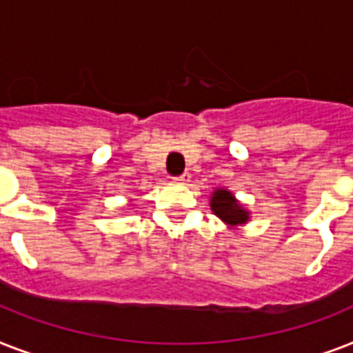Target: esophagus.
I'll return each mask as SVG.
<instances>
[{
    "mask_svg": "<svg viewBox=\"0 0 353 353\" xmlns=\"http://www.w3.org/2000/svg\"><path fill=\"white\" fill-rule=\"evenodd\" d=\"M174 181H177V183H188V181H190V174H188V172H183L181 176L174 177Z\"/></svg>",
    "mask_w": 353,
    "mask_h": 353,
    "instance_id": "esophagus-1",
    "label": "esophagus"
}]
</instances>
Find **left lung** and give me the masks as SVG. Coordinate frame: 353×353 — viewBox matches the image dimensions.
<instances>
[{"mask_svg": "<svg viewBox=\"0 0 353 353\" xmlns=\"http://www.w3.org/2000/svg\"><path fill=\"white\" fill-rule=\"evenodd\" d=\"M210 207L214 210V214L218 218L229 223V225H240L247 221V212L241 209L238 201L232 198V194L229 190H216L210 199Z\"/></svg>", "mask_w": 353, "mask_h": 353, "instance_id": "obj_1", "label": "left lung"}]
</instances>
